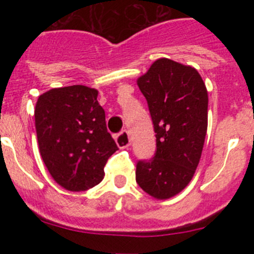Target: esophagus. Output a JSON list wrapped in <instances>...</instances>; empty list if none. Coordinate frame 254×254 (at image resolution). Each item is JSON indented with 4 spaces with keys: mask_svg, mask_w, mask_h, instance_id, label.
Masks as SVG:
<instances>
[{
    "mask_svg": "<svg viewBox=\"0 0 254 254\" xmlns=\"http://www.w3.org/2000/svg\"><path fill=\"white\" fill-rule=\"evenodd\" d=\"M116 142L120 149H126V147H128L129 143H131V137H129L128 131L123 129V131H121L120 133L116 134Z\"/></svg>",
    "mask_w": 254,
    "mask_h": 254,
    "instance_id": "1",
    "label": "esophagus"
}]
</instances>
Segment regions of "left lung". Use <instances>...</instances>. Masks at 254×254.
Returning a JSON list of instances; mask_svg holds the SVG:
<instances>
[{
    "instance_id": "left-lung-1",
    "label": "left lung",
    "mask_w": 254,
    "mask_h": 254,
    "mask_svg": "<svg viewBox=\"0 0 254 254\" xmlns=\"http://www.w3.org/2000/svg\"><path fill=\"white\" fill-rule=\"evenodd\" d=\"M154 125L156 150L136 164V182L150 196L170 198L185 190L201 159L207 131L208 96L193 67L155 61L137 80Z\"/></svg>"
}]
</instances>
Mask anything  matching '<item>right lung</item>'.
<instances>
[{
  "instance_id": "1",
  "label": "right lung",
  "mask_w": 254,
  "mask_h": 254,
  "mask_svg": "<svg viewBox=\"0 0 254 254\" xmlns=\"http://www.w3.org/2000/svg\"><path fill=\"white\" fill-rule=\"evenodd\" d=\"M96 98L95 89L72 85L42 94L35 105L42 159L58 185L72 192L100 183L108 159L118 150Z\"/></svg>"
}]
</instances>
